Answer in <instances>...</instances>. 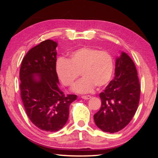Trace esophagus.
Wrapping results in <instances>:
<instances>
[{"label":"esophagus","mask_w":158,"mask_h":158,"mask_svg":"<svg viewBox=\"0 0 158 158\" xmlns=\"http://www.w3.org/2000/svg\"><path fill=\"white\" fill-rule=\"evenodd\" d=\"M81 98L83 99H85V100H89V99L91 98V96L90 95H82Z\"/></svg>","instance_id":"obj_1"}]
</instances>
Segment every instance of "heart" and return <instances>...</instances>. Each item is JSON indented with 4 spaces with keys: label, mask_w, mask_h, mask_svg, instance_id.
<instances>
[{
    "label": "heart",
    "mask_w": 158,
    "mask_h": 158,
    "mask_svg": "<svg viewBox=\"0 0 158 158\" xmlns=\"http://www.w3.org/2000/svg\"><path fill=\"white\" fill-rule=\"evenodd\" d=\"M114 59L105 50L82 47L74 51L68 60L59 58L56 63L58 78L65 86L73 85L80 74L83 76L73 88L78 93H89L100 88L110 81L114 72Z\"/></svg>",
    "instance_id": "b5f03b06"
}]
</instances>
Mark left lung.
Segmentation results:
<instances>
[{
    "mask_svg": "<svg viewBox=\"0 0 158 158\" xmlns=\"http://www.w3.org/2000/svg\"><path fill=\"white\" fill-rule=\"evenodd\" d=\"M140 93L137 68L129 56L123 52L116 59L114 79L100 93L102 105L93 117L96 125L109 133L123 129L137 111Z\"/></svg>",
    "mask_w": 158,
    "mask_h": 158,
    "instance_id": "left-lung-1",
    "label": "left lung"
}]
</instances>
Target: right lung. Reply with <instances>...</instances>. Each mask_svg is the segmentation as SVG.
<instances>
[{"label": "right lung", "instance_id": "add662e5", "mask_svg": "<svg viewBox=\"0 0 158 158\" xmlns=\"http://www.w3.org/2000/svg\"><path fill=\"white\" fill-rule=\"evenodd\" d=\"M56 47V42L51 40L42 41L27 52L19 70L26 113L37 127L47 132H56L65 125L69 105L77 97L65 95L58 86Z\"/></svg>", "mask_w": 158, "mask_h": 158}]
</instances>
